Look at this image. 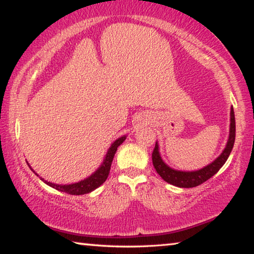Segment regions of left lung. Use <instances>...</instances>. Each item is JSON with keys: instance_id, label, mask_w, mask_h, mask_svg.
Listing matches in <instances>:
<instances>
[{"instance_id": "1", "label": "left lung", "mask_w": 254, "mask_h": 254, "mask_svg": "<svg viewBox=\"0 0 254 254\" xmlns=\"http://www.w3.org/2000/svg\"><path fill=\"white\" fill-rule=\"evenodd\" d=\"M230 135L226 143V146L224 151L221 153L217 159H215L208 165L203 166L202 169L196 170V171H181V170H176L169 166L165 162L162 160L160 154L159 143L156 142L155 148L152 154L153 165L156 170V172L160 174V177L163 179L165 182L170 185H173L179 188H193L203 182L208 180L211 177L218 172V170L225 164L228 156H230L233 146L235 142V117L233 107L231 108V117H230Z\"/></svg>"}]
</instances>
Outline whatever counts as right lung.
Returning <instances> with one entry per match:
<instances>
[{"label": "right lung", "mask_w": 254, "mask_h": 254, "mask_svg": "<svg viewBox=\"0 0 254 254\" xmlns=\"http://www.w3.org/2000/svg\"><path fill=\"white\" fill-rule=\"evenodd\" d=\"M126 137H127L126 135L119 137V138L116 139L115 142L111 144V146L108 148V152L105 156V159H103L101 165H100L97 169V171H94L90 177L85 178L84 180L74 182V184L57 185V184H53V182H49L47 180H45L44 178L39 177L38 174L33 171V169L30 166V164H29L28 162L27 163L29 165V168L31 169V171L35 173L37 177H39L41 181H44L46 185L52 187V188L60 190V191H62V192H66L68 194H76V196H78V194H85V193H89V192H91V191H93L97 188H99V187L107 180V178H108V176H109V172H110L112 160H114V156L116 154V152H117V148H118V146H120V145L123 144L124 140L126 139Z\"/></svg>", "instance_id": "right-lung-1"}]
</instances>
